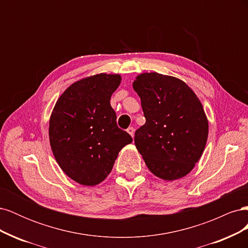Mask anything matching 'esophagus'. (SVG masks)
<instances>
[{"label":"esophagus","instance_id":"obj_1","mask_svg":"<svg viewBox=\"0 0 248 248\" xmlns=\"http://www.w3.org/2000/svg\"><path fill=\"white\" fill-rule=\"evenodd\" d=\"M127 132H128L130 136L133 138V136H134V129H133V127H129L128 129H127Z\"/></svg>","mask_w":248,"mask_h":248}]
</instances>
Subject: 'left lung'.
<instances>
[{
	"instance_id": "8db88e82",
	"label": "left lung",
	"mask_w": 248,
	"mask_h": 248,
	"mask_svg": "<svg viewBox=\"0 0 248 248\" xmlns=\"http://www.w3.org/2000/svg\"><path fill=\"white\" fill-rule=\"evenodd\" d=\"M132 86L146 118L134 136L146 166L167 181L189 174L204 152L209 131L198 96L183 80L157 72L139 74Z\"/></svg>"
}]
</instances>
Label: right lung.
<instances>
[{
  "mask_svg": "<svg viewBox=\"0 0 248 248\" xmlns=\"http://www.w3.org/2000/svg\"><path fill=\"white\" fill-rule=\"evenodd\" d=\"M120 74L99 73L73 82L51 111L48 136L52 154L65 174L85 186L106 179L119 152L132 138L117 125L110 97Z\"/></svg>",
  "mask_w": 248,
  "mask_h": 248,
  "instance_id": "1",
  "label": "right lung"
}]
</instances>
